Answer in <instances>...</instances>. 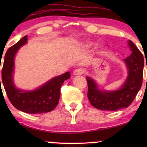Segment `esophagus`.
I'll list each match as a JSON object with an SVG mask.
<instances>
[{
    "mask_svg": "<svg viewBox=\"0 0 147 147\" xmlns=\"http://www.w3.org/2000/svg\"><path fill=\"white\" fill-rule=\"evenodd\" d=\"M83 74V70L82 69H76L75 70H74L73 72V75H82Z\"/></svg>",
    "mask_w": 147,
    "mask_h": 147,
    "instance_id": "1",
    "label": "esophagus"
}]
</instances>
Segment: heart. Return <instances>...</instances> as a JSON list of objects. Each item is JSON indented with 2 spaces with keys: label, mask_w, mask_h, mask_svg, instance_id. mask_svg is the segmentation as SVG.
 I'll return each mask as SVG.
<instances>
[{
  "label": "heart",
  "mask_w": 147,
  "mask_h": 147,
  "mask_svg": "<svg viewBox=\"0 0 147 147\" xmlns=\"http://www.w3.org/2000/svg\"><path fill=\"white\" fill-rule=\"evenodd\" d=\"M93 45H94V43H92V42H84V43H83V45H84L85 47H92V46H93Z\"/></svg>",
  "instance_id": "b5f03b06"
}]
</instances>
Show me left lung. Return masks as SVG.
I'll use <instances>...</instances> for the list:
<instances>
[{
	"mask_svg": "<svg viewBox=\"0 0 147 147\" xmlns=\"http://www.w3.org/2000/svg\"><path fill=\"white\" fill-rule=\"evenodd\" d=\"M128 46L131 53L124 59L128 74L120 88L115 90H100L92 78L86 77L88 85L87 97L94 107L107 111H117L127 108L131 105L140 90L144 65L143 55L131 40L128 41Z\"/></svg>",
	"mask_w": 147,
	"mask_h": 147,
	"instance_id": "left-lung-1",
	"label": "left lung"
}]
</instances>
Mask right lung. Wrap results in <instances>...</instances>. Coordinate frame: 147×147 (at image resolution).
<instances>
[{"mask_svg":"<svg viewBox=\"0 0 147 147\" xmlns=\"http://www.w3.org/2000/svg\"><path fill=\"white\" fill-rule=\"evenodd\" d=\"M27 42L28 36L26 35L7 50L2 69V82L8 99L16 109L28 114L46 113L53 110L58 105L60 87L65 80L69 79L70 73L66 72L55 77L33 90L17 88L13 82L15 57L19 49Z\"/></svg>","mask_w":147,"mask_h":147,"instance_id":"right-lung-1","label":"right lung"}]
</instances>
